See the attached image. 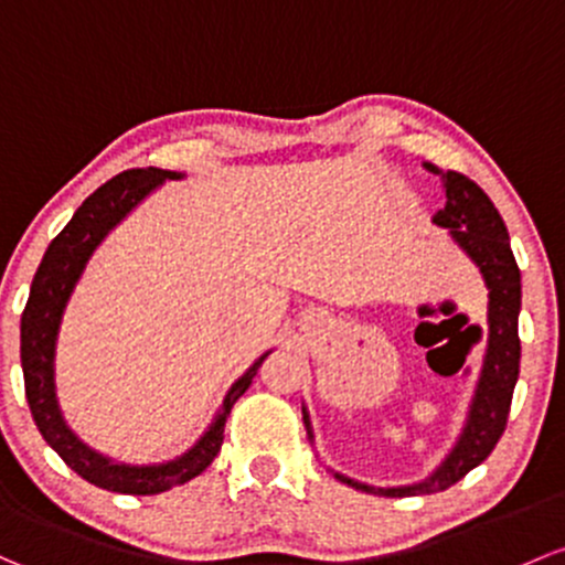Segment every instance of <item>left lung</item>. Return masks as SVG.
<instances>
[{"label": "left lung", "mask_w": 565, "mask_h": 565, "mask_svg": "<svg viewBox=\"0 0 565 565\" xmlns=\"http://www.w3.org/2000/svg\"><path fill=\"white\" fill-rule=\"evenodd\" d=\"M425 170L441 178L444 192H447V203L433 216V222L438 227L452 230V237L479 265L487 289H490V308H487L490 335H487L482 376H479L477 395H473L471 414L462 427L460 441L425 482L408 487H371L332 473L349 487L387 498L430 495V492L447 490L460 482L471 468L487 460V455L495 449L498 438L507 430L514 384L520 376V267L514 263L512 246H509L507 224L495 205L490 203V198L468 175L457 173V170H441L430 162H425ZM302 423L311 438V423H308L306 412H302Z\"/></svg>", "instance_id": "left-lung-1"}]
</instances>
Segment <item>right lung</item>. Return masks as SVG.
Instances as JSON below:
<instances>
[{"mask_svg": "<svg viewBox=\"0 0 565 565\" xmlns=\"http://www.w3.org/2000/svg\"><path fill=\"white\" fill-rule=\"evenodd\" d=\"M168 178H181V173L157 168H135L124 170L108 183L88 194L83 205L70 218L67 227L62 230L47 246L43 263L34 273L32 292H29L26 308L21 317V365L23 384H26V401L32 408V417L38 430L56 449L58 457L73 468L86 482L103 487L110 492H124V495H157V492L170 490V487L189 482L198 473H203L218 455L224 441V423L233 412L235 401L248 390L252 379L257 376L267 354H263L224 397L216 419L207 427L205 436L189 449L186 455L175 460L162 462V466H127V462H113L108 457L97 455L86 444L78 441L73 430L64 425L62 412L56 403V384H53V354H56V335L62 324L64 306L78 284L83 267L94 248L103 243V237L132 211L135 205L146 198L151 189Z\"/></svg>", "mask_w": 565, "mask_h": 565, "instance_id": "add662e5", "label": "right lung"}]
</instances>
